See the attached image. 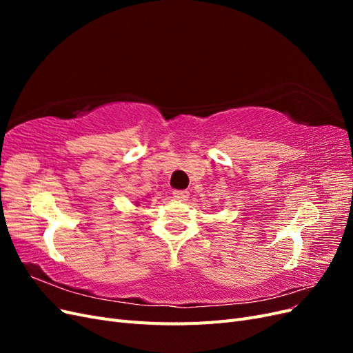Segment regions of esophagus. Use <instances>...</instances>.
<instances>
[{
    "label": "esophagus",
    "mask_w": 353,
    "mask_h": 353,
    "mask_svg": "<svg viewBox=\"0 0 353 353\" xmlns=\"http://www.w3.org/2000/svg\"><path fill=\"white\" fill-rule=\"evenodd\" d=\"M172 194L176 200H181V201H184V200L188 199V191L187 190H174Z\"/></svg>",
    "instance_id": "esophagus-1"
}]
</instances>
